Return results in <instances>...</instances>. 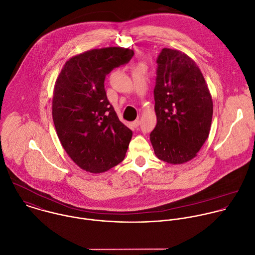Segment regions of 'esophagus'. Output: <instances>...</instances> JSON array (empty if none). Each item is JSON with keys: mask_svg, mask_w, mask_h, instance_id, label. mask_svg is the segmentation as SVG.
<instances>
[{"mask_svg": "<svg viewBox=\"0 0 255 255\" xmlns=\"http://www.w3.org/2000/svg\"><path fill=\"white\" fill-rule=\"evenodd\" d=\"M132 124H133V126H134L135 128H138V127L140 126V120H139V119H137V120H135Z\"/></svg>", "mask_w": 255, "mask_h": 255, "instance_id": "obj_1", "label": "esophagus"}]
</instances>
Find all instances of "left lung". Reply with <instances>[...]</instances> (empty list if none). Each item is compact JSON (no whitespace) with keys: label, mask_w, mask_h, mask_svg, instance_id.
<instances>
[{"label":"left lung","mask_w":255,"mask_h":255,"mask_svg":"<svg viewBox=\"0 0 255 255\" xmlns=\"http://www.w3.org/2000/svg\"><path fill=\"white\" fill-rule=\"evenodd\" d=\"M156 63L157 124L150 140L160 160L181 164L194 158L208 138L211 95L198 66L186 54L164 48Z\"/></svg>","instance_id":"8db88e82"}]
</instances>
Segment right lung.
<instances>
[{
  "label": "right lung",
  "instance_id": "obj_1",
  "mask_svg": "<svg viewBox=\"0 0 255 255\" xmlns=\"http://www.w3.org/2000/svg\"><path fill=\"white\" fill-rule=\"evenodd\" d=\"M133 56V50L119 47L87 51L67 61L56 81L52 114L58 137L88 172H105L125 158L133 133L110 104L104 81Z\"/></svg>",
  "mask_w": 255,
  "mask_h": 255
}]
</instances>
